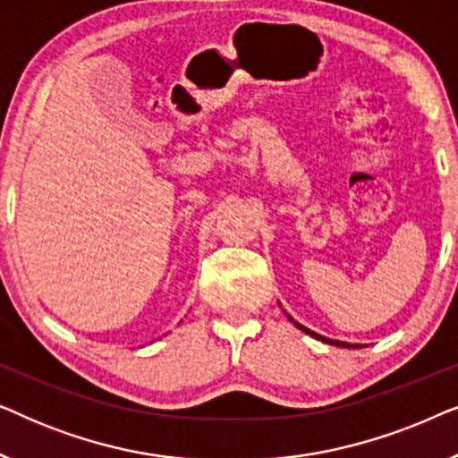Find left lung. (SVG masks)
Masks as SVG:
<instances>
[{
	"label": "left lung",
	"instance_id": "8db88e82",
	"mask_svg": "<svg viewBox=\"0 0 458 458\" xmlns=\"http://www.w3.org/2000/svg\"><path fill=\"white\" fill-rule=\"evenodd\" d=\"M279 306H281V304H279ZM285 317L290 318V321H292L293 325H296V327H298L300 331H304V334H309L310 337H315V340H321V342H325V344H331V346H340V348H360L359 344H348V342H340V340H329V337H325V335H318L317 331H310L309 327H304L302 323L293 321V318H292L290 315H287V312H285Z\"/></svg>",
	"mask_w": 458,
	"mask_h": 458
}]
</instances>
